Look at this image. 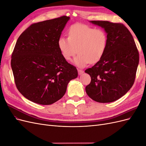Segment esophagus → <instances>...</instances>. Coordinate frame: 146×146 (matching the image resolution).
Masks as SVG:
<instances>
[{
    "label": "esophagus",
    "mask_w": 146,
    "mask_h": 146,
    "mask_svg": "<svg viewBox=\"0 0 146 146\" xmlns=\"http://www.w3.org/2000/svg\"><path fill=\"white\" fill-rule=\"evenodd\" d=\"M84 71L83 70H81V69H78V75L79 76H80V75H82V74H83Z\"/></svg>",
    "instance_id": "1"
}]
</instances>
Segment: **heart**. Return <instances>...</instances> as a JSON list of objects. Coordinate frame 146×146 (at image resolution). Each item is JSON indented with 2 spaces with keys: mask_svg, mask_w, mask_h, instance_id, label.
Returning <instances> with one entry per match:
<instances>
[{
  "mask_svg": "<svg viewBox=\"0 0 146 146\" xmlns=\"http://www.w3.org/2000/svg\"><path fill=\"white\" fill-rule=\"evenodd\" d=\"M108 44L107 34L101 29L77 23L70 26L68 38L60 36L58 46L63 58L70 60L76 53L78 55L73 63L79 68L90 63L95 64L102 58Z\"/></svg>",
  "mask_w": 146,
  "mask_h": 146,
  "instance_id": "obj_1",
  "label": "heart"
}]
</instances>
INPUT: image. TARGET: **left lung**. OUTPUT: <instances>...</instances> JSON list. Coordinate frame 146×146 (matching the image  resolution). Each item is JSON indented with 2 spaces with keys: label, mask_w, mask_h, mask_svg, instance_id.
<instances>
[{
  "label": "left lung",
  "mask_w": 146,
  "mask_h": 146,
  "mask_svg": "<svg viewBox=\"0 0 146 146\" xmlns=\"http://www.w3.org/2000/svg\"><path fill=\"white\" fill-rule=\"evenodd\" d=\"M90 22L104 29L108 44L102 59L85 70L91 78L85 90L96 102H112L124 96L133 86L139 53L131 34L123 24L103 21Z\"/></svg>",
  "instance_id": "8db88e82"
}]
</instances>
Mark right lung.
Here are the masks:
<instances>
[{"label": "right lung", "instance_id": "right-lung-1", "mask_svg": "<svg viewBox=\"0 0 146 146\" xmlns=\"http://www.w3.org/2000/svg\"><path fill=\"white\" fill-rule=\"evenodd\" d=\"M69 19L64 16L33 24L17 39L11 61L15 82L21 94L34 103L56 102L78 76L76 68L63 58L58 46Z\"/></svg>", "mask_w": 146, "mask_h": 146}]
</instances>
